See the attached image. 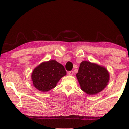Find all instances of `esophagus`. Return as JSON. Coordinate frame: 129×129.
<instances>
[{"instance_id": "1", "label": "esophagus", "mask_w": 129, "mask_h": 129, "mask_svg": "<svg viewBox=\"0 0 129 129\" xmlns=\"http://www.w3.org/2000/svg\"><path fill=\"white\" fill-rule=\"evenodd\" d=\"M68 75L70 76L73 75V71H69L68 72Z\"/></svg>"}]
</instances>
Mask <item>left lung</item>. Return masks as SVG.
<instances>
[{
  "mask_svg": "<svg viewBox=\"0 0 129 129\" xmlns=\"http://www.w3.org/2000/svg\"><path fill=\"white\" fill-rule=\"evenodd\" d=\"M81 90L87 94L95 95L108 85L110 75L105 67L88 61H83L76 74Z\"/></svg>",
  "mask_w": 129,
  "mask_h": 129,
  "instance_id": "obj_1",
  "label": "left lung"
}]
</instances>
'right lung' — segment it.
Segmentation results:
<instances>
[{
    "instance_id": "obj_1",
    "label": "right lung",
    "mask_w": 129,
    "mask_h": 129,
    "mask_svg": "<svg viewBox=\"0 0 129 129\" xmlns=\"http://www.w3.org/2000/svg\"><path fill=\"white\" fill-rule=\"evenodd\" d=\"M66 75L64 66L55 60H51L37 66L31 74V79L35 88L45 92L55 88L57 83Z\"/></svg>"
}]
</instances>
